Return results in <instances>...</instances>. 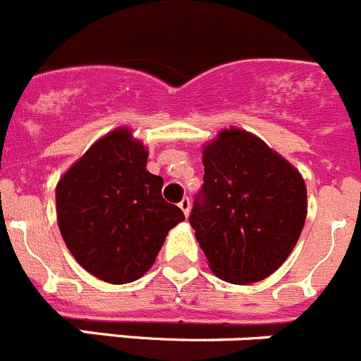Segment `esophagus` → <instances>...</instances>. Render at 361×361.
<instances>
[{
	"mask_svg": "<svg viewBox=\"0 0 361 361\" xmlns=\"http://www.w3.org/2000/svg\"><path fill=\"white\" fill-rule=\"evenodd\" d=\"M178 207H180V209H183L184 216H188V214H190V209H191L190 198H183V200H180V204H178Z\"/></svg>",
	"mask_w": 361,
	"mask_h": 361,
	"instance_id": "esophagus-1",
	"label": "esophagus"
}]
</instances>
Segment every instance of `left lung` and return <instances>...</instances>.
Segmentation results:
<instances>
[{
	"label": "left lung",
	"mask_w": 361,
	"mask_h": 361,
	"mask_svg": "<svg viewBox=\"0 0 361 361\" xmlns=\"http://www.w3.org/2000/svg\"><path fill=\"white\" fill-rule=\"evenodd\" d=\"M202 163V200H195L190 224L211 272L233 284L267 279L302 233L308 213L302 175L238 127L204 145Z\"/></svg>",
	"instance_id": "1"
}]
</instances>
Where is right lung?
<instances>
[{
  "mask_svg": "<svg viewBox=\"0 0 361 361\" xmlns=\"http://www.w3.org/2000/svg\"><path fill=\"white\" fill-rule=\"evenodd\" d=\"M148 150L128 127L89 147L55 188L62 240L82 269L111 284L152 269L183 211L161 195L163 178L147 170Z\"/></svg>",
  "mask_w": 361,
  "mask_h": 361,
  "instance_id": "right-lung-1",
  "label": "right lung"
}]
</instances>
